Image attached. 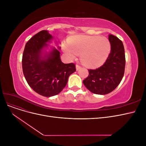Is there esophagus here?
Masks as SVG:
<instances>
[{
  "mask_svg": "<svg viewBox=\"0 0 146 146\" xmlns=\"http://www.w3.org/2000/svg\"><path fill=\"white\" fill-rule=\"evenodd\" d=\"M80 68H81V66L80 65H78V64L76 65V70H78Z\"/></svg>",
  "mask_w": 146,
  "mask_h": 146,
  "instance_id": "esophagus-1",
  "label": "esophagus"
}]
</instances>
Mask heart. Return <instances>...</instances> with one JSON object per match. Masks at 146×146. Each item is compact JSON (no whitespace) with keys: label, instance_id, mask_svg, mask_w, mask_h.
<instances>
[{"label":"heart","instance_id":"obj_1","mask_svg":"<svg viewBox=\"0 0 146 146\" xmlns=\"http://www.w3.org/2000/svg\"><path fill=\"white\" fill-rule=\"evenodd\" d=\"M63 50L70 59L80 54L81 62L88 67L95 68L102 64L111 50L108 39L104 37L79 35L70 39Z\"/></svg>","mask_w":146,"mask_h":146}]
</instances>
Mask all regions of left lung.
<instances>
[{
    "mask_svg": "<svg viewBox=\"0 0 146 146\" xmlns=\"http://www.w3.org/2000/svg\"><path fill=\"white\" fill-rule=\"evenodd\" d=\"M111 52L105 63L96 69H89V75L83 81L88 90L96 94L105 95L119 85L124 74L125 50L122 42L117 37L109 35Z\"/></svg>",
    "mask_w": 146,
    "mask_h": 146,
    "instance_id": "8db88e82",
    "label": "left lung"
}]
</instances>
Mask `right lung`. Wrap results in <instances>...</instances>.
<instances>
[{
    "mask_svg": "<svg viewBox=\"0 0 146 146\" xmlns=\"http://www.w3.org/2000/svg\"><path fill=\"white\" fill-rule=\"evenodd\" d=\"M52 38L47 30L34 35L26 43L22 60L23 73L29 85L44 97L59 94L66 86L70 75L76 71L75 64L61 61L60 53L55 48L42 55L44 48Z\"/></svg>",
    "mask_w": 146,
    "mask_h": 146,
    "instance_id": "right-lung-1",
    "label": "right lung"
}]
</instances>
